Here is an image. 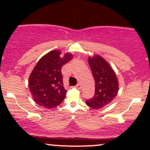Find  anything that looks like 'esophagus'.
Segmentation results:
<instances>
[{
	"label": "esophagus",
	"mask_w": 150,
	"mask_h": 150,
	"mask_svg": "<svg viewBox=\"0 0 150 150\" xmlns=\"http://www.w3.org/2000/svg\"><path fill=\"white\" fill-rule=\"evenodd\" d=\"M75 88L77 89H80L81 88H82V85H81V84H80V83L77 84V85L75 86Z\"/></svg>",
	"instance_id": "esophagus-1"
}]
</instances>
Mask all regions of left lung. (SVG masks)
<instances>
[{
    "mask_svg": "<svg viewBox=\"0 0 150 150\" xmlns=\"http://www.w3.org/2000/svg\"><path fill=\"white\" fill-rule=\"evenodd\" d=\"M88 63L95 80V93L86 101L89 107L99 109L112 101L117 96L119 85L116 73L111 65L99 55L88 58Z\"/></svg>",
    "mask_w": 150,
    "mask_h": 150,
    "instance_id": "left-lung-1",
    "label": "left lung"
}]
</instances>
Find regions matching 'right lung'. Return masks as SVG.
I'll return each mask as SVG.
<instances>
[{
  "label": "right lung",
  "mask_w": 150,
  "mask_h": 150,
  "mask_svg": "<svg viewBox=\"0 0 150 150\" xmlns=\"http://www.w3.org/2000/svg\"><path fill=\"white\" fill-rule=\"evenodd\" d=\"M53 50L37 62L29 77V87L33 100L46 108L61 104L65 98L61 68L73 59V54Z\"/></svg>",
  "instance_id": "right-lung-1"
}]
</instances>
